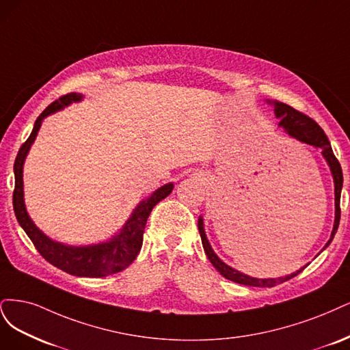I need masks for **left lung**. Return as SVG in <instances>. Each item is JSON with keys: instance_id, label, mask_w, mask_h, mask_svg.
Returning a JSON list of instances; mask_svg holds the SVG:
<instances>
[{"instance_id": "8db88e82", "label": "left lung", "mask_w": 350, "mask_h": 350, "mask_svg": "<svg viewBox=\"0 0 350 350\" xmlns=\"http://www.w3.org/2000/svg\"><path fill=\"white\" fill-rule=\"evenodd\" d=\"M270 105L275 106V115L276 118H279V126L284 128V131L289 135V137L295 138L304 144H308L315 146V148H320L321 154L325 159L327 164L330 167V172L334 180V206H336V213H334V225H333V231H332V237L330 240L327 241V244L324 245L329 247V244L332 243V240L334 239V234L339 228V222H340V193H342V186H343V173H342V167L339 160L336 159L332 145L329 138L325 137L324 131L319 126V123L312 120L311 118H308L307 115L301 113V111L295 110L294 107H291L285 103H280V101H269ZM198 228H199V234L202 239V244H204V250L209 258V262L213 265L218 272L232 282H237V284L241 285H249V286H260V288H272L278 284H284V282L292 279L294 276H297L299 272L304 270L302 269L297 270L295 273H291L285 278H278V279H257V278H252L249 275H244L239 270L232 269L231 266L225 265L221 258L213 253L212 247L206 239V234L204 230V219L202 217H199L198 221ZM323 249V250H324Z\"/></svg>"}]
</instances>
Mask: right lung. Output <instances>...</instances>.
Instances as JSON below:
<instances>
[{"label":"right lung","instance_id":"right-lung-1","mask_svg":"<svg viewBox=\"0 0 350 350\" xmlns=\"http://www.w3.org/2000/svg\"><path fill=\"white\" fill-rule=\"evenodd\" d=\"M81 98L83 96L80 93L65 94L59 97V100L51 103L36 119L30 137L23 145H21L14 161L16 186L13 193V208L21 228L26 231L29 239L35 244L36 250L42 254L44 260H48L51 265L74 276L103 278L126 269L135 258H137L142 247V237L146 219H148L152 208L159 204L160 200L170 195L174 186L173 183H167L160 189H157L150 198L142 200L141 204L135 208L132 215L129 217L126 224L123 225L120 232L115 235L113 239H110V241L77 247L53 241L48 235H44L36 225L33 224L26 211L23 191V164L31 144L36 139L42 120L46 116L55 113V111L64 109L65 106L74 103V101H80Z\"/></svg>","mask_w":350,"mask_h":350}]
</instances>
